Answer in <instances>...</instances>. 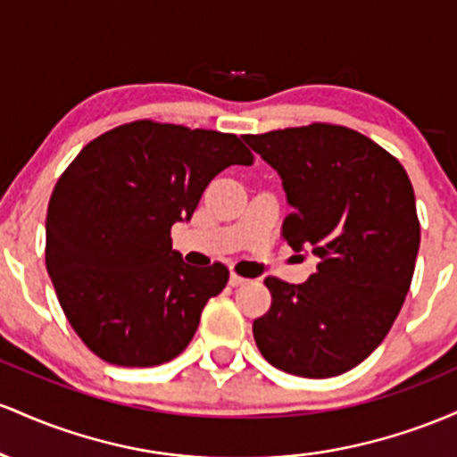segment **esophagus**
Here are the masks:
<instances>
[{
  "label": "esophagus",
  "instance_id": "esophagus-1",
  "mask_svg": "<svg viewBox=\"0 0 457 457\" xmlns=\"http://www.w3.org/2000/svg\"><path fill=\"white\" fill-rule=\"evenodd\" d=\"M228 283H230V287H242V285H245L248 283V278H244V276H239V274H230V278H228Z\"/></svg>",
  "mask_w": 457,
  "mask_h": 457
}]
</instances>
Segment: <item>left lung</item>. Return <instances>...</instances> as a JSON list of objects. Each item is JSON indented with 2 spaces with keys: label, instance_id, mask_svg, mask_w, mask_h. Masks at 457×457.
<instances>
[{
  "label": "left lung",
  "instance_id": "1",
  "mask_svg": "<svg viewBox=\"0 0 457 457\" xmlns=\"http://www.w3.org/2000/svg\"><path fill=\"white\" fill-rule=\"evenodd\" d=\"M244 140L283 179L287 244L320 256L306 283L265 278L271 306L253 324L256 347L294 376H341L380 345L406 300L421 242L412 183L391 153L341 125Z\"/></svg>",
  "mask_w": 457,
  "mask_h": 457
}]
</instances>
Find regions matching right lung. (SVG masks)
Wrapping results in <instances>:
<instances>
[{
  "label": "right lung",
  "instance_id": "add662e5",
  "mask_svg": "<svg viewBox=\"0 0 457 457\" xmlns=\"http://www.w3.org/2000/svg\"><path fill=\"white\" fill-rule=\"evenodd\" d=\"M235 133L133 120L101 133L55 183L45 263L66 320L90 352L120 367L172 361L196 332L228 268H192L172 250L224 168L250 166Z\"/></svg>",
  "mask_w": 457,
  "mask_h": 457
}]
</instances>
